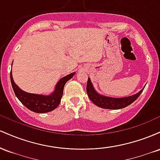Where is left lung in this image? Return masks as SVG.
Wrapping results in <instances>:
<instances>
[{"label":"left lung","mask_w":160,"mask_h":160,"mask_svg":"<svg viewBox=\"0 0 160 160\" xmlns=\"http://www.w3.org/2000/svg\"><path fill=\"white\" fill-rule=\"evenodd\" d=\"M144 89V88H143L140 92L131 96L124 97V98H111V97L104 96V95L98 94L93 87L90 78H88L87 85H86V92H87L88 96L95 105L99 108H104V109L111 110L121 109L133 103L141 94Z\"/></svg>","instance_id":"left-lung-1"}]
</instances>
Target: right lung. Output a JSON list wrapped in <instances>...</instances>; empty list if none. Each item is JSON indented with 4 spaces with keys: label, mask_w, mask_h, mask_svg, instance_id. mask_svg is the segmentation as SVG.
Wrapping results in <instances>:
<instances>
[{
    "label": "right lung",
    "mask_w": 160,
    "mask_h": 160,
    "mask_svg": "<svg viewBox=\"0 0 160 160\" xmlns=\"http://www.w3.org/2000/svg\"><path fill=\"white\" fill-rule=\"evenodd\" d=\"M74 74L75 72L71 73L60 79L59 81L57 82L53 92L48 95L33 94L22 90L14 82L12 79V71H10V80L15 95L21 102V103L24 104L28 109L34 113H43L52 111L58 107L61 102L62 95H63L64 86L70 79L74 77Z\"/></svg>",
    "instance_id": "1"
}]
</instances>
